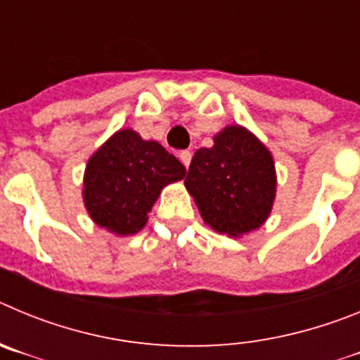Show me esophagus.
I'll use <instances>...</instances> for the list:
<instances>
[{"instance_id": "1", "label": "esophagus", "mask_w": 360, "mask_h": 360, "mask_svg": "<svg viewBox=\"0 0 360 360\" xmlns=\"http://www.w3.org/2000/svg\"><path fill=\"white\" fill-rule=\"evenodd\" d=\"M180 162H182V164L186 165V167H189V164H191V151H182V153H180Z\"/></svg>"}]
</instances>
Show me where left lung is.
<instances>
[{
    "mask_svg": "<svg viewBox=\"0 0 360 360\" xmlns=\"http://www.w3.org/2000/svg\"><path fill=\"white\" fill-rule=\"evenodd\" d=\"M186 187L205 225L238 238L262 227L276 200V165L252 131L232 124L200 148L191 160Z\"/></svg>",
    "mask_w": 360,
    "mask_h": 360,
    "instance_id": "8db88e82",
    "label": "left lung"
}]
</instances>
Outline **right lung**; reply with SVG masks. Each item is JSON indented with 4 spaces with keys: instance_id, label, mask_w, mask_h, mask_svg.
<instances>
[{
    "instance_id": "1",
    "label": "right lung",
    "mask_w": 360,
    "mask_h": 360,
    "mask_svg": "<svg viewBox=\"0 0 360 360\" xmlns=\"http://www.w3.org/2000/svg\"><path fill=\"white\" fill-rule=\"evenodd\" d=\"M186 176V167L157 141L119 129L86 164L82 202L95 225L131 236L148 224L162 189Z\"/></svg>"
}]
</instances>
